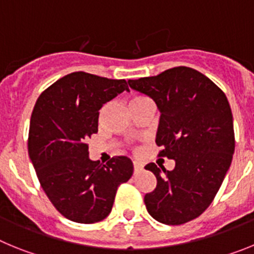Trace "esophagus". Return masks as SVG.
Masks as SVG:
<instances>
[{"mask_svg": "<svg viewBox=\"0 0 254 254\" xmlns=\"http://www.w3.org/2000/svg\"><path fill=\"white\" fill-rule=\"evenodd\" d=\"M143 169V165L138 161H133V172L134 173H140L141 170Z\"/></svg>", "mask_w": 254, "mask_h": 254, "instance_id": "esophagus-1", "label": "esophagus"}]
</instances>
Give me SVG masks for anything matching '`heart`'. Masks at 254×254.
<instances>
[{"label": "heart", "instance_id": "heart-1", "mask_svg": "<svg viewBox=\"0 0 254 254\" xmlns=\"http://www.w3.org/2000/svg\"><path fill=\"white\" fill-rule=\"evenodd\" d=\"M142 99H145V96H141V95H134V96H132L131 99H129L128 104H133V103H137V102H140V100H142Z\"/></svg>", "mask_w": 254, "mask_h": 254}]
</instances>
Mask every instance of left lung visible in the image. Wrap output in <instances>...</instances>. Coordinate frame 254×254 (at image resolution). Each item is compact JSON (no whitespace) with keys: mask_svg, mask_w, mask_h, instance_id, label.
Returning a JSON list of instances; mask_svg holds the SVG:
<instances>
[{"mask_svg":"<svg viewBox=\"0 0 254 254\" xmlns=\"http://www.w3.org/2000/svg\"><path fill=\"white\" fill-rule=\"evenodd\" d=\"M128 84L156 103L159 156L176 160L173 170L154 163L145 167L158 181L143 198L147 211L167 225L188 223L210 206L232 164L234 126L226 95L203 73L185 66Z\"/></svg>","mask_w":254,"mask_h":254,"instance_id":"1","label":"left lung"}]
</instances>
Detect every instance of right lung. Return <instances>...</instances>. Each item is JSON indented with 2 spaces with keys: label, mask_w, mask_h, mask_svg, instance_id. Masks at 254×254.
Returning <instances> with one entry per match:
<instances>
[{
  "label": "right lung",
  "mask_w": 254,
  "mask_h": 254,
  "mask_svg": "<svg viewBox=\"0 0 254 254\" xmlns=\"http://www.w3.org/2000/svg\"><path fill=\"white\" fill-rule=\"evenodd\" d=\"M128 91L126 80L91 73L64 76L40 94L31 113L28 151L39 183L58 212L81 224L111 214L120 185L133 164L127 156L105 165L89 159L87 140L98 132L103 104Z\"/></svg>",
  "instance_id": "obj_1"
}]
</instances>
